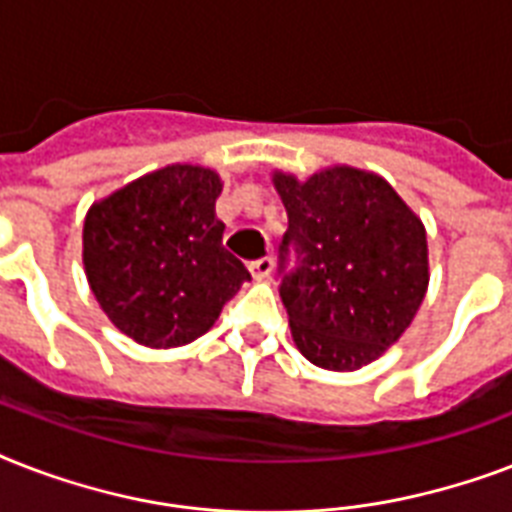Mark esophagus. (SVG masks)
I'll return each mask as SVG.
<instances>
[{"label":"esophagus","instance_id":"esophagus-1","mask_svg":"<svg viewBox=\"0 0 512 512\" xmlns=\"http://www.w3.org/2000/svg\"><path fill=\"white\" fill-rule=\"evenodd\" d=\"M249 271H252V276H255L257 281L268 279L273 273V257H260L255 263H249Z\"/></svg>","mask_w":512,"mask_h":512}]
</instances>
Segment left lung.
Masks as SVG:
<instances>
[{"label":"left lung","instance_id":"1","mask_svg":"<svg viewBox=\"0 0 512 512\" xmlns=\"http://www.w3.org/2000/svg\"><path fill=\"white\" fill-rule=\"evenodd\" d=\"M287 209L281 303L297 350L329 372H356L398 342L428 292V236L393 185L335 164L300 180L273 172ZM292 248L298 265L284 272Z\"/></svg>","mask_w":512,"mask_h":512}]
</instances>
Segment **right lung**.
I'll list each match as a JSON object with an SVG mask.
<instances>
[{"label":"right lung","instance_id":"obj_1","mask_svg":"<svg viewBox=\"0 0 512 512\" xmlns=\"http://www.w3.org/2000/svg\"><path fill=\"white\" fill-rule=\"evenodd\" d=\"M223 180L199 164H170L87 209L84 273L122 335L146 348H180L215 327L249 281L223 247L215 201Z\"/></svg>","mask_w":512,"mask_h":512}]
</instances>
